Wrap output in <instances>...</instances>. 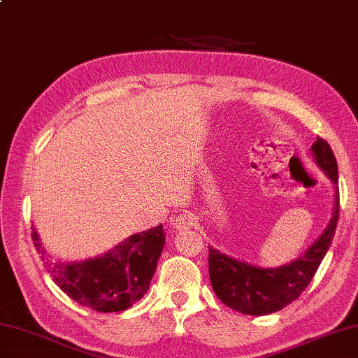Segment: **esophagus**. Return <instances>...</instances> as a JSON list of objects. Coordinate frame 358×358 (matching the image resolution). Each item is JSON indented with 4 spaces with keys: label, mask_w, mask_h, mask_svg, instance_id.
<instances>
[{
    "label": "esophagus",
    "mask_w": 358,
    "mask_h": 358,
    "mask_svg": "<svg viewBox=\"0 0 358 358\" xmlns=\"http://www.w3.org/2000/svg\"><path fill=\"white\" fill-rule=\"evenodd\" d=\"M172 225L175 227L177 230H186V229H191V227L194 225V217L192 214L189 213H183L180 214V216L175 217L172 220Z\"/></svg>",
    "instance_id": "esophagus-1"
}]
</instances>
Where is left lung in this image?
Masks as SVG:
<instances>
[{
	"label": "left lung",
	"mask_w": 358,
	"mask_h": 358,
	"mask_svg": "<svg viewBox=\"0 0 358 358\" xmlns=\"http://www.w3.org/2000/svg\"><path fill=\"white\" fill-rule=\"evenodd\" d=\"M311 157L335 186L334 211L321 236L301 257L278 268H262L225 255L208 247V269L216 296L227 307L252 316L271 315L287 307L302 294L326 257L338 222V164L332 148L317 138L310 148Z\"/></svg>",
	"instance_id": "obj_1"
}]
</instances>
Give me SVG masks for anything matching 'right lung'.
I'll list each match as a JSON object with an SVG mask.
<instances>
[{"instance_id":"right-lung-1","label":"right lung","mask_w":358,"mask_h":358,"mask_svg":"<svg viewBox=\"0 0 358 358\" xmlns=\"http://www.w3.org/2000/svg\"><path fill=\"white\" fill-rule=\"evenodd\" d=\"M32 241L55 283L75 302L101 313L123 311L144 297L164 249L162 225L136 233L103 255L62 262L43 249L32 227Z\"/></svg>"}]
</instances>
